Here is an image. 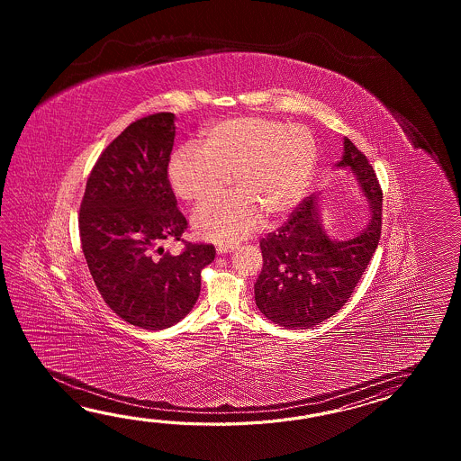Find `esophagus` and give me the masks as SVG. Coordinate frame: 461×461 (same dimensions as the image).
Returning a JSON list of instances; mask_svg holds the SVG:
<instances>
[{"instance_id":"1","label":"esophagus","mask_w":461,"mask_h":461,"mask_svg":"<svg viewBox=\"0 0 461 461\" xmlns=\"http://www.w3.org/2000/svg\"><path fill=\"white\" fill-rule=\"evenodd\" d=\"M232 250H234V245H217V254H227Z\"/></svg>"}]
</instances>
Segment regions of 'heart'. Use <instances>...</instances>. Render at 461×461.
Returning a JSON list of instances; mask_svg holds the SVG:
<instances>
[{
  "label": "heart",
  "mask_w": 461,
  "mask_h": 461,
  "mask_svg": "<svg viewBox=\"0 0 461 461\" xmlns=\"http://www.w3.org/2000/svg\"><path fill=\"white\" fill-rule=\"evenodd\" d=\"M318 167V145L310 130L267 118H232L204 131L203 149L179 148L169 161V183L177 197L204 204L197 234L214 242H235L254 234L262 216L275 222L298 206Z\"/></svg>",
  "instance_id": "heart-1"
}]
</instances>
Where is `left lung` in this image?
Segmentation results:
<instances>
[{"label": "left lung", "mask_w": 461, "mask_h": 461, "mask_svg": "<svg viewBox=\"0 0 461 461\" xmlns=\"http://www.w3.org/2000/svg\"><path fill=\"white\" fill-rule=\"evenodd\" d=\"M338 167H349L373 207L363 232L336 242L316 216V196L304 197L282 226L260 240L264 258L255 303L275 324L308 328L333 316L353 294L381 239L383 187L361 149L344 138Z\"/></svg>", "instance_id": "obj_1"}]
</instances>
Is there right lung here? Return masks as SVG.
Segmentation results:
<instances>
[{
    "mask_svg": "<svg viewBox=\"0 0 461 461\" xmlns=\"http://www.w3.org/2000/svg\"><path fill=\"white\" fill-rule=\"evenodd\" d=\"M175 135L169 112L130 123L95 161L78 211L82 252L104 302L151 331L191 312L201 270L216 255L212 244L181 239L187 221L167 179ZM167 240L185 247L167 255L160 247Z\"/></svg>",
    "mask_w": 461,
    "mask_h": 461,
    "instance_id": "right-lung-1",
    "label": "right lung"
}]
</instances>
